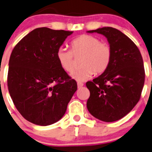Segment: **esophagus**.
Instances as JSON below:
<instances>
[{"label":"esophagus","mask_w":152,"mask_h":152,"mask_svg":"<svg viewBox=\"0 0 152 152\" xmlns=\"http://www.w3.org/2000/svg\"><path fill=\"white\" fill-rule=\"evenodd\" d=\"M83 86H84V84H83V83L77 82V87H78V88H79V89H80L81 87H83Z\"/></svg>","instance_id":"obj_1"}]
</instances>
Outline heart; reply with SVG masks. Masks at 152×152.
<instances>
[{"mask_svg":"<svg viewBox=\"0 0 152 152\" xmlns=\"http://www.w3.org/2000/svg\"><path fill=\"white\" fill-rule=\"evenodd\" d=\"M73 55H84L81 60L82 68L73 72L71 78L77 81H84L92 77L94 73L100 74L109 66L112 57L111 47L101 42L98 38L90 35H81L71 42V50L59 48L57 58L64 71L71 73L73 71Z\"/></svg>","mask_w":152,"mask_h":152,"instance_id":"obj_1","label":"heart"}]
</instances>
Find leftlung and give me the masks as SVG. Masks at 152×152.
<instances>
[{
  "label": "left lung",
  "instance_id": "1",
  "mask_svg": "<svg viewBox=\"0 0 152 152\" xmlns=\"http://www.w3.org/2000/svg\"><path fill=\"white\" fill-rule=\"evenodd\" d=\"M87 32L103 35L112 51L105 71L86 84L90 92L87 109L100 120L115 122L139 101L145 80L143 58L133 41L116 28L104 27Z\"/></svg>",
  "mask_w": 152,
  "mask_h": 152
}]
</instances>
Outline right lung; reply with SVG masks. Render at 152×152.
Wrapping results in <instances>:
<instances>
[{
  "instance_id": "add662e5",
  "label": "right lung",
  "mask_w": 152,
  "mask_h": 152,
  "mask_svg": "<svg viewBox=\"0 0 152 152\" xmlns=\"http://www.w3.org/2000/svg\"><path fill=\"white\" fill-rule=\"evenodd\" d=\"M73 31L39 28L13 49L8 88L13 103L30 122L47 126L60 120L77 89L59 64L57 52Z\"/></svg>"
}]
</instances>
